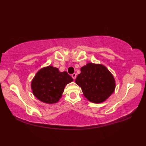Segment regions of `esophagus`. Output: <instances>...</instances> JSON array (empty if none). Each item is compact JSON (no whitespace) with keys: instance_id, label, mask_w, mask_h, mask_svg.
<instances>
[{"instance_id":"obj_1","label":"esophagus","mask_w":146,"mask_h":146,"mask_svg":"<svg viewBox=\"0 0 146 146\" xmlns=\"http://www.w3.org/2000/svg\"><path fill=\"white\" fill-rule=\"evenodd\" d=\"M71 76H72V78L74 79V80H75V79L76 78V73H73V74H72V75H71Z\"/></svg>"}]
</instances>
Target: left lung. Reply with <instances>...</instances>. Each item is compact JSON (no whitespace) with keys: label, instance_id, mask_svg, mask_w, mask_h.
I'll return each instance as SVG.
<instances>
[{"label":"left lung","instance_id":"1","mask_svg":"<svg viewBox=\"0 0 146 146\" xmlns=\"http://www.w3.org/2000/svg\"><path fill=\"white\" fill-rule=\"evenodd\" d=\"M75 83L82 89L84 97L95 104L107 100L116 87L114 76L108 69L101 64L92 62L80 68Z\"/></svg>","mask_w":146,"mask_h":146}]
</instances>
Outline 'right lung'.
Instances as JSON below:
<instances>
[{
  "label": "right lung",
  "instance_id": "1",
  "mask_svg": "<svg viewBox=\"0 0 146 146\" xmlns=\"http://www.w3.org/2000/svg\"><path fill=\"white\" fill-rule=\"evenodd\" d=\"M73 79L66 71L48 66L39 70L32 79L31 88L33 95L41 102L53 104L58 102L65 86Z\"/></svg>",
  "mask_w": 146,
  "mask_h": 146
}]
</instances>
